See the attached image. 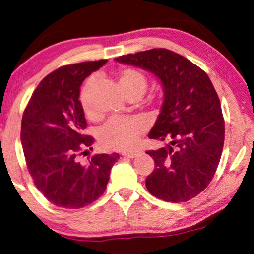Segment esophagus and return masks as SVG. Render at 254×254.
Masks as SVG:
<instances>
[{
	"mask_svg": "<svg viewBox=\"0 0 254 254\" xmlns=\"http://www.w3.org/2000/svg\"><path fill=\"white\" fill-rule=\"evenodd\" d=\"M137 155V152H123L122 157L124 158H134Z\"/></svg>",
	"mask_w": 254,
	"mask_h": 254,
	"instance_id": "obj_1",
	"label": "esophagus"
}]
</instances>
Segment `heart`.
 <instances>
[{
	"instance_id": "heart-1",
	"label": "heart",
	"mask_w": 254,
	"mask_h": 254,
	"mask_svg": "<svg viewBox=\"0 0 254 254\" xmlns=\"http://www.w3.org/2000/svg\"><path fill=\"white\" fill-rule=\"evenodd\" d=\"M147 76L141 70L122 68L118 72V86L125 96L132 94L143 95L147 89ZM94 81L90 79L83 84L80 93V103L88 118L95 117L90 92ZM145 129V122L139 117H115L108 121L100 130L99 140L104 148L111 151H129L136 146L138 138Z\"/></svg>"
}]
</instances>
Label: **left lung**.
<instances>
[{
    "mask_svg": "<svg viewBox=\"0 0 254 254\" xmlns=\"http://www.w3.org/2000/svg\"><path fill=\"white\" fill-rule=\"evenodd\" d=\"M116 60L150 70L164 87V103L148 138L167 144L146 151L154 160L147 190L166 202L189 201L210 184L224 145V118L210 79L195 64L166 49Z\"/></svg>",
    "mask_w": 254,
    "mask_h": 254,
    "instance_id": "left-lung-1",
    "label": "left lung"
}]
</instances>
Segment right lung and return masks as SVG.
I'll return each instance as SVG.
<instances>
[{"instance_id": "add662e5", "label": "right lung", "mask_w": 254, "mask_h": 254, "mask_svg": "<svg viewBox=\"0 0 254 254\" xmlns=\"http://www.w3.org/2000/svg\"><path fill=\"white\" fill-rule=\"evenodd\" d=\"M106 59L59 67L37 86L22 117L21 141L29 173L51 203L80 209L103 194L120 154H96L87 164L79 157L93 150L84 133L87 122L79 101L83 80Z\"/></svg>"}]
</instances>
